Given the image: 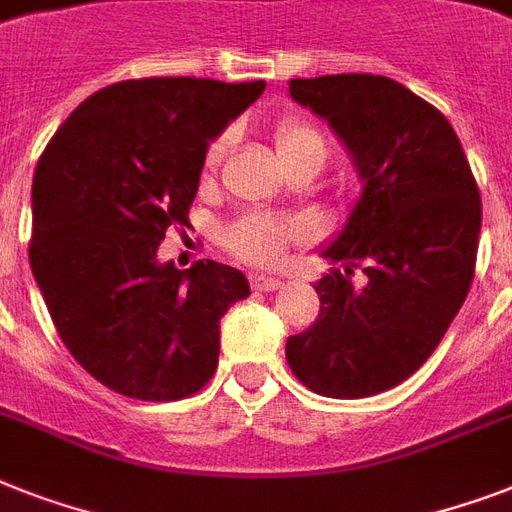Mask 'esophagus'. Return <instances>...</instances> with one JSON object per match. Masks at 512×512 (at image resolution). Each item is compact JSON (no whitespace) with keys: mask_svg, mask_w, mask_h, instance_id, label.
I'll list each match as a JSON object with an SVG mask.
<instances>
[{"mask_svg":"<svg viewBox=\"0 0 512 512\" xmlns=\"http://www.w3.org/2000/svg\"><path fill=\"white\" fill-rule=\"evenodd\" d=\"M281 286H284V281L278 276H263V273H260V276H252V289H255V292H276Z\"/></svg>","mask_w":512,"mask_h":512,"instance_id":"1","label":"esophagus"}]
</instances>
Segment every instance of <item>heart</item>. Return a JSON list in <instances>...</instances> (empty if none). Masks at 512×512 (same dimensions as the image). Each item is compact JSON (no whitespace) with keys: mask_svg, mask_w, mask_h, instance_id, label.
Wrapping results in <instances>:
<instances>
[{"mask_svg":"<svg viewBox=\"0 0 512 512\" xmlns=\"http://www.w3.org/2000/svg\"><path fill=\"white\" fill-rule=\"evenodd\" d=\"M278 155L284 162L299 157H326V141L321 131L305 120H284L276 128ZM228 147V136H220L207 149V168H215ZM305 236V226L299 220L273 218L265 213H252L239 218L223 231V244L231 255L252 265H273L286 252V244L299 242Z\"/></svg>","mask_w":512,"mask_h":512,"instance_id":"1","label":"heart"}]
</instances>
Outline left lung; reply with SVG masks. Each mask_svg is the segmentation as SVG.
<instances>
[{
	"mask_svg": "<svg viewBox=\"0 0 512 512\" xmlns=\"http://www.w3.org/2000/svg\"><path fill=\"white\" fill-rule=\"evenodd\" d=\"M289 97L328 123L363 191L315 284L321 313L286 339V363L313 392L357 400L413 376L473 281L481 197L458 134L402 83L371 73L294 78ZM360 264L363 287L349 281Z\"/></svg>",
	"mask_w": 512,
	"mask_h": 512,
	"instance_id": "obj_1",
	"label": "left lung"
}]
</instances>
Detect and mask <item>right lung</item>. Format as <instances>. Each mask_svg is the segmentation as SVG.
Returning <instances> with one entry per match:
<instances>
[{"label": "right lung", "mask_w": 512, "mask_h": 512, "mask_svg": "<svg viewBox=\"0 0 512 512\" xmlns=\"http://www.w3.org/2000/svg\"><path fill=\"white\" fill-rule=\"evenodd\" d=\"M265 81L141 78L99 89L44 149L31 189V270L54 328L107 389L170 402L213 378L220 318L249 297L242 270H178L157 247L189 226L210 141Z\"/></svg>", "instance_id": "add662e5"}]
</instances>
